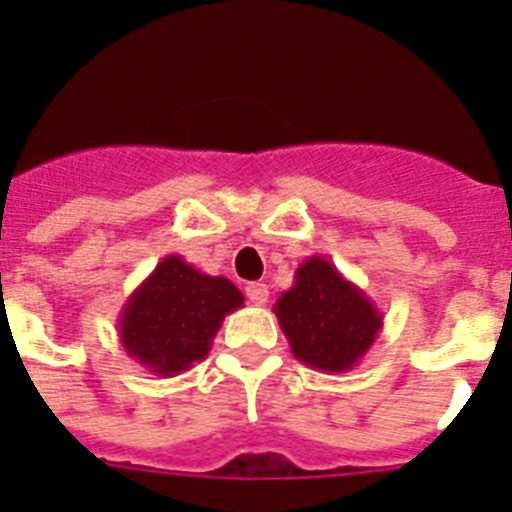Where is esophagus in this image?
<instances>
[{
  "label": "esophagus",
  "instance_id": "esophagus-1",
  "mask_svg": "<svg viewBox=\"0 0 512 512\" xmlns=\"http://www.w3.org/2000/svg\"><path fill=\"white\" fill-rule=\"evenodd\" d=\"M246 297L253 305H266V300H269V287L261 282H251L246 287Z\"/></svg>",
  "mask_w": 512,
  "mask_h": 512
}]
</instances>
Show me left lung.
<instances>
[{"mask_svg":"<svg viewBox=\"0 0 512 512\" xmlns=\"http://www.w3.org/2000/svg\"><path fill=\"white\" fill-rule=\"evenodd\" d=\"M274 312L295 359L325 374L354 369L384 325L372 297L323 256L297 266L295 284L282 292Z\"/></svg>","mask_w":512,"mask_h":512,"instance_id":"left-lung-1","label":"left lung"}]
</instances>
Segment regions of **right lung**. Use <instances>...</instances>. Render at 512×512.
<instances>
[{
	"mask_svg": "<svg viewBox=\"0 0 512 512\" xmlns=\"http://www.w3.org/2000/svg\"><path fill=\"white\" fill-rule=\"evenodd\" d=\"M241 305V289L230 279L202 274L171 253L125 300L117 336L125 354L148 372L176 377L210 354L225 315Z\"/></svg>",
	"mask_w": 512,
	"mask_h": 512,
	"instance_id": "add662e5",
	"label": "right lung"
}]
</instances>
